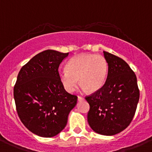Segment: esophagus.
I'll return each instance as SVG.
<instances>
[{"instance_id": "1", "label": "esophagus", "mask_w": 152, "mask_h": 152, "mask_svg": "<svg viewBox=\"0 0 152 152\" xmlns=\"http://www.w3.org/2000/svg\"><path fill=\"white\" fill-rule=\"evenodd\" d=\"M84 100V97H81V96H78V100L79 101H82V100Z\"/></svg>"}]
</instances>
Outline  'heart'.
Listing matches in <instances>:
<instances>
[{"label": "heart", "instance_id": "b5f03b06", "mask_svg": "<svg viewBox=\"0 0 152 152\" xmlns=\"http://www.w3.org/2000/svg\"><path fill=\"white\" fill-rule=\"evenodd\" d=\"M66 69L60 72L59 78L68 92L76 88L77 79L82 87L93 93L101 88L108 73V62L103 55L83 53L75 55L68 61Z\"/></svg>", "mask_w": 152, "mask_h": 152}]
</instances>
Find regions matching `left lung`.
<instances>
[{
    "instance_id": "8db88e82",
    "label": "left lung",
    "mask_w": 152,
    "mask_h": 152,
    "mask_svg": "<svg viewBox=\"0 0 152 152\" xmlns=\"http://www.w3.org/2000/svg\"><path fill=\"white\" fill-rule=\"evenodd\" d=\"M108 75L103 87L86 97L90 105L88 122L99 134L113 136L128 127L135 115L140 90L135 73L119 57L103 52Z\"/></svg>"
}]
</instances>
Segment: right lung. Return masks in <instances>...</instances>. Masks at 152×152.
I'll return each instance as SVG.
<instances>
[{"instance_id":"right-lung-1","label":"right lung","mask_w":152,"mask_h":152,"mask_svg":"<svg viewBox=\"0 0 152 152\" xmlns=\"http://www.w3.org/2000/svg\"><path fill=\"white\" fill-rule=\"evenodd\" d=\"M69 53L43 51L21 68L13 89L18 115L31 132L42 137L58 134L67 123L77 96L65 91L58 67Z\"/></svg>"}]
</instances>
